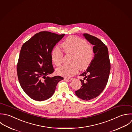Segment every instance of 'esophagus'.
I'll return each mask as SVG.
<instances>
[{
    "mask_svg": "<svg viewBox=\"0 0 132 132\" xmlns=\"http://www.w3.org/2000/svg\"><path fill=\"white\" fill-rule=\"evenodd\" d=\"M64 80H68V81H71L73 80V78H64Z\"/></svg>",
    "mask_w": 132,
    "mask_h": 132,
    "instance_id": "esophagus-1",
    "label": "esophagus"
}]
</instances>
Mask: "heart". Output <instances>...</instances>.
Listing matches in <instances>:
<instances>
[{
    "label": "heart",
    "mask_w": 132,
    "mask_h": 132,
    "mask_svg": "<svg viewBox=\"0 0 132 132\" xmlns=\"http://www.w3.org/2000/svg\"><path fill=\"white\" fill-rule=\"evenodd\" d=\"M62 46L66 53L73 54L71 59L72 64L64 65L57 68L56 72L58 75L70 77L77 73L79 68L84 70L90 66L94 58V52L92 46L87 44L85 40L71 36L64 40ZM51 57L54 65L57 66L61 65L63 53L58 47H55L52 50Z\"/></svg>",
    "instance_id": "b5f03b06"
}]
</instances>
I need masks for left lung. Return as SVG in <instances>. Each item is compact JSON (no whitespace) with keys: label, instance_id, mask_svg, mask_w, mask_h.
I'll return each mask as SVG.
<instances>
[{"label":"left lung","instance_id":"1","mask_svg":"<svg viewBox=\"0 0 132 132\" xmlns=\"http://www.w3.org/2000/svg\"><path fill=\"white\" fill-rule=\"evenodd\" d=\"M83 36L94 45L95 55L86 71L80 75L84 77V80H80L82 86L75 94L79 98L88 101L98 97L105 88L109 78L111 64L105 45L99 38L88 34L84 33Z\"/></svg>","mask_w":132,"mask_h":132}]
</instances>
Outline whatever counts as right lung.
Listing matches in <instances>:
<instances>
[{
  "mask_svg": "<svg viewBox=\"0 0 132 132\" xmlns=\"http://www.w3.org/2000/svg\"><path fill=\"white\" fill-rule=\"evenodd\" d=\"M48 31L35 34L21 47L17 72L24 93L35 101H42L54 94L60 76L50 77L54 71L51 57L55 45L64 36Z\"/></svg>",
  "mask_w": 132,
  "mask_h": 132,
  "instance_id": "add662e5",
  "label": "right lung"
}]
</instances>
